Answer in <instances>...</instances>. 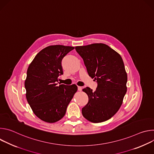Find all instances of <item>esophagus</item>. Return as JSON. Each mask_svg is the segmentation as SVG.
Here are the masks:
<instances>
[{"instance_id":"1","label":"esophagus","mask_w":154,"mask_h":154,"mask_svg":"<svg viewBox=\"0 0 154 154\" xmlns=\"http://www.w3.org/2000/svg\"><path fill=\"white\" fill-rule=\"evenodd\" d=\"M82 90V88L81 86H78V91H80Z\"/></svg>"}]
</instances>
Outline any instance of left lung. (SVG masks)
<instances>
[{
	"instance_id": "left-lung-1",
	"label": "left lung",
	"mask_w": 154,
	"mask_h": 154,
	"mask_svg": "<svg viewBox=\"0 0 154 154\" xmlns=\"http://www.w3.org/2000/svg\"><path fill=\"white\" fill-rule=\"evenodd\" d=\"M83 58L88 75L96 80V91H83L88 102L82 108L85 118L94 123L110 119L118 111L127 91V75L121 55L105 44L75 47Z\"/></svg>"
}]
</instances>
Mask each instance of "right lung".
Here are the masks:
<instances>
[{
  "label": "right lung",
  "instance_id": "add662e5",
  "mask_svg": "<svg viewBox=\"0 0 154 154\" xmlns=\"http://www.w3.org/2000/svg\"><path fill=\"white\" fill-rule=\"evenodd\" d=\"M74 47L50 46L41 50L29 65L25 81L26 98L35 115L53 123L60 120L77 91L75 85H58L61 62Z\"/></svg>",
  "mask_w": 154,
  "mask_h": 154
}]
</instances>
